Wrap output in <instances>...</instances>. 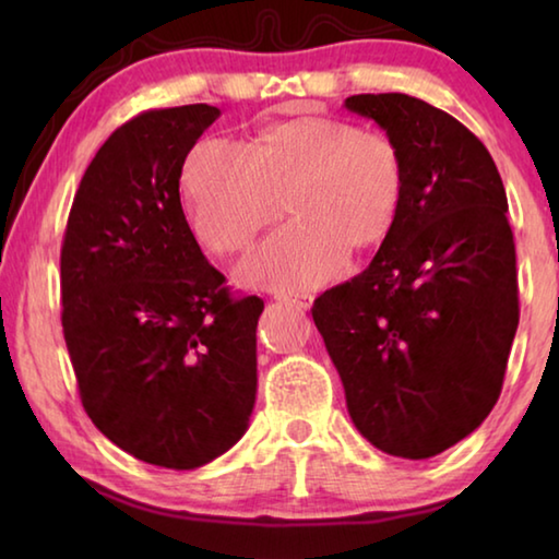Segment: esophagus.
I'll return each instance as SVG.
<instances>
[{
	"label": "esophagus",
	"mask_w": 559,
	"mask_h": 559,
	"mask_svg": "<svg viewBox=\"0 0 559 559\" xmlns=\"http://www.w3.org/2000/svg\"><path fill=\"white\" fill-rule=\"evenodd\" d=\"M273 298L281 300V302H290V306H296L298 310H310V306H313V296H308V293L276 290V293H273Z\"/></svg>",
	"instance_id": "1"
}]
</instances>
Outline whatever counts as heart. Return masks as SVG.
Listing matches in <instances>:
<instances>
[{"instance_id": "obj_1", "label": "heart", "mask_w": 559, "mask_h": 559, "mask_svg": "<svg viewBox=\"0 0 559 559\" xmlns=\"http://www.w3.org/2000/svg\"><path fill=\"white\" fill-rule=\"evenodd\" d=\"M185 206L214 253L243 251L290 212L293 222L253 251L241 278L257 286L313 288L386 243L406 197L400 145L355 122L302 116L269 122L236 147L202 140L182 167Z\"/></svg>"}]
</instances>
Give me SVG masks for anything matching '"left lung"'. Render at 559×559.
Masks as SVG:
<instances>
[{
	"instance_id": "obj_1",
	"label": "left lung",
	"mask_w": 559,
	"mask_h": 559,
	"mask_svg": "<svg viewBox=\"0 0 559 559\" xmlns=\"http://www.w3.org/2000/svg\"><path fill=\"white\" fill-rule=\"evenodd\" d=\"M400 145L406 197L359 276L325 290L313 320L357 431L384 453L429 459L493 409L518 330L515 241L486 145L404 93L349 96Z\"/></svg>"
}]
</instances>
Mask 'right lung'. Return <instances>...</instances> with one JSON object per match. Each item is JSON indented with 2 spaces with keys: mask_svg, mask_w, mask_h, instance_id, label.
<instances>
[{
  "mask_svg": "<svg viewBox=\"0 0 559 559\" xmlns=\"http://www.w3.org/2000/svg\"><path fill=\"white\" fill-rule=\"evenodd\" d=\"M219 108L145 110L83 175L61 246V325L81 404L145 463L192 471L249 429L259 296L234 298L179 202L182 165Z\"/></svg>",
  "mask_w": 559,
  "mask_h": 559,
  "instance_id": "obj_1",
  "label": "right lung"
}]
</instances>
